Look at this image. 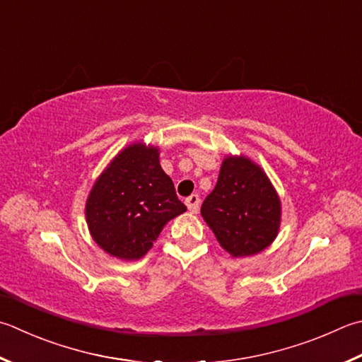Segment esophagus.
<instances>
[{"mask_svg": "<svg viewBox=\"0 0 362 362\" xmlns=\"http://www.w3.org/2000/svg\"><path fill=\"white\" fill-rule=\"evenodd\" d=\"M186 206H187L190 213H197V211H199V208H200V197L197 194H192L190 197H187Z\"/></svg>", "mask_w": 362, "mask_h": 362, "instance_id": "obj_1", "label": "esophagus"}]
</instances>
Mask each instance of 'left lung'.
<instances>
[{
  "label": "left lung",
  "mask_w": 362,
  "mask_h": 362,
  "mask_svg": "<svg viewBox=\"0 0 362 362\" xmlns=\"http://www.w3.org/2000/svg\"><path fill=\"white\" fill-rule=\"evenodd\" d=\"M281 200L263 170L245 156H228L202 204V216L231 257H249L276 240Z\"/></svg>",
  "instance_id": "1"
}]
</instances>
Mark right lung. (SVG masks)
I'll return each instance as SVG.
<instances>
[{
  "mask_svg": "<svg viewBox=\"0 0 362 362\" xmlns=\"http://www.w3.org/2000/svg\"><path fill=\"white\" fill-rule=\"evenodd\" d=\"M187 208L159 163V149L141 141L118 153L88 195L85 216L93 240L121 260H139L162 228Z\"/></svg>",
  "mask_w": 362,
  "mask_h": 362,
  "instance_id": "right-lung-1",
  "label": "right lung"
}]
</instances>
